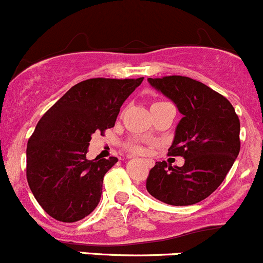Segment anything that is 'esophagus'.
<instances>
[{"mask_svg": "<svg viewBox=\"0 0 263 263\" xmlns=\"http://www.w3.org/2000/svg\"><path fill=\"white\" fill-rule=\"evenodd\" d=\"M146 163H147V166H148V167L154 166V161H152V160H147Z\"/></svg>", "mask_w": 263, "mask_h": 263, "instance_id": "esophagus-1", "label": "esophagus"}]
</instances>
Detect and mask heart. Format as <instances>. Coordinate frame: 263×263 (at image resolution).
<instances>
[{
    "mask_svg": "<svg viewBox=\"0 0 263 263\" xmlns=\"http://www.w3.org/2000/svg\"><path fill=\"white\" fill-rule=\"evenodd\" d=\"M163 102H166V101H157V102H155L154 105H158V103H163ZM126 148L128 149L129 152H132V154H143V147L138 142H136V141H129V142H127Z\"/></svg>",
    "mask_w": 263,
    "mask_h": 263,
    "instance_id": "b5f03b06",
    "label": "heart"
}]
</instances>
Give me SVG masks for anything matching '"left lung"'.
<instances>
[{
  "mask_svg": "<svg viewBox=\"0 0 263 263\" xmlns=\"http://www.w3.org/2000/svg\"><path fill=\"white\" fill-rule=\"evenodd\" d=\"M183 115L168 156L184 158L182 167L156 162L146 189L172 206H189L209 197L223 182L238 156L239 120L226 97L184 76L148 79Z\"/></svg>",
  "mask_w": 263,
  "mask_h": 263,
  "instance_id": "1",
  "label": "left lung"
}]
</instances>
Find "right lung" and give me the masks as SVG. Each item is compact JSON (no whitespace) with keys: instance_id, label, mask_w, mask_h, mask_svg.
Returning <instances> with one entry per match:
<instances>
[{"instance_id":"1","label":"right lung","mask_w":263,"mask_h":263,"mask_svg":"<svg viewBox=\"0 0 263 263\" xmlns=\"http://www.w3.org/2000/svg\"><path fill=\"white\" fill-rule=\"evenodd\" d=\"M140 79L85 80L41 117L26 149V176L46 213L61 222L85 218L99 204L106 172L117 157L86 158L93 134L115 126Z\"/></svg>"}]
</instances>
